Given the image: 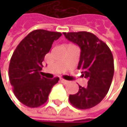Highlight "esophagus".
Here are the masks:
<instances>
[{
  "instance_id": "34e87169",
  "label": "esophagus",
  "mask_w": 127,
  "mask_h": 127,
  "mask_svg": "<svg viewBox=\"0 0 127 127\" xmlns=\"http://www.w3.org/2000/svg\"><path fill=\"white\" fill-rule=\"evenodd\" d=\"M60 82L64 84V85H66V84H68L69 83V81H67V80H65V79H60Z\"/></svg>"
}]
</instances>
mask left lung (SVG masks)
<instances>
[{
	"mask_svg": "<svg viewBox=\"0 0 127 127\" xmlns=\"http://www.w3.org/2000/svg\"><path fill=\"white\" fill-rule=\"evenodd\" d=\"M63 34L81 48L78 69L88 79V86L79 85L77 93L69 95V101L73 107L80 110L92 108L103 100L110 88L114 74L113 54L104 42L90 32Z\"/></svg>",
	"mask_w": 127,
	"mask_h": 127,
	"instance_id": "1",
	"label": "left lung"
}]
</instances>
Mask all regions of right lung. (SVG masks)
<instances>
[{
    "instance_id": "obj_1",
    "label": "right lung",
    "mask_w": 127,
    "mask_h": 127,
    "mask_svg": "<svg viewBox=\"0 0 127 127\" xmlns=\"http://www.w3.org/2000/svg\"><path fill=\"white\" fill-rule=\"evenodd\" d=\"M60 32L37 29L30 32L17 46L9 67V77L17 98L29 107L45 104L51 90L60 80L40 76L45 56Z\"/></svg>"
}]
</instances>
